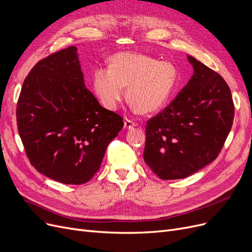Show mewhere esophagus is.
I'll return each instance as SVG.
<instances>
[{
  "label": "esophagus",
  "mask_w": 252,
  "mask_h": 252,
  "mask_svg": "<svg viewBox=\"0 0 252 252\" xmlns=\"http://www.w3.org/2000/svg\"><path fill=\"white\" fill-rule=\"evenodd\" d=\"M136 126H137L136 123H134V122H132V121H130V120H128V119H126L125 121H124V128H125V129H131V128L136 127Z\"/></svg>",
  "instance_id": "1"
}]
</instances>
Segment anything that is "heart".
<instances>
[{
    "mask_svg": "<svg viewBox=\"0 0 252 252\" xmlns=\"http://www.w3.org/2000/svg\"><path fill=\"white\" fill-rule=\"evenodd\" d=\"M177 84L176 67L167 62L139 53H119L110 59L109 68L92 74V89L107 110H116L124 98L135 112L153 114L168 101Z\"/></svg>",
    "mask_w": 252,
    "mask_h": 252,
    "instance_id": "heart-1",
    "label": "heart"
}]
</instances>
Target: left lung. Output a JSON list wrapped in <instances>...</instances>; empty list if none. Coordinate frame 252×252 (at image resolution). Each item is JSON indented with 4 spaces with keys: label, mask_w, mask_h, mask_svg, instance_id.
<instances>
[{
    "label": "left lung",
    "mask_w": 252,
    "mask_h": 252,
    "mask_svg": "<svg viewBox=\"0 0 252 252\" xmlns=\"http://www.w3.org/2000/svg\"><path fill=\"white\" fill-rule=\"evenodd\" d=\"M194 74L174 100L148 121L143 159L161 179L188 177L213 162L234 120L225 81L187 55Z\"/></svg>",
    "instance_id": "left-lung-1"
}]
</instances>
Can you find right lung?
<instances>
[{
  "mask_svg": "<svg viewBox=\"0 0 252 252\" xmlns=\"http://www.w3.org/2000/svg\"><path fill=\"white\" fill-rule=\"evenodd\" d=\"M16 117L32 165L65 185L90 181L124 125L86 88L74 46L32 67L23 82Z\"/></svg>",
  "mask_w": 252,
  "mask_h": 252,
  "instance_id": "obj_1",
  "label": "right lung"
}]
</instances>
